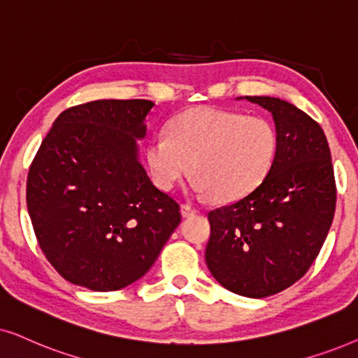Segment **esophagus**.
Here are the masks:
<instances>
[{
    "mask_svg": "<svg viewBox=\"0 0 358 358\" xmlns=\"http://www.w3.org/2000/svg\"><path fill=\"white\" fill-rule=\"evenodd\" d=\"M198 213L196 208H193L192 204H182V216L183 217H192Z\"/></svg>",
    "mask_w": 358,
    "mask_h": 358,
    "instance_id": "34e87169",
    "label": "esophagus"
}]
</instances>
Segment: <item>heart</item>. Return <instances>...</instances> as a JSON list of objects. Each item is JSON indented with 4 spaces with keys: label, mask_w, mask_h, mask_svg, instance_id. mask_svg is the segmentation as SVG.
Segmentation results:
<instances>
[{
    "label": "heart",
    "mask_w": 358,
    "mask_h": 358,
    "mask_svg": "<svg viewBox=\"0 0 358 358\" xmlns=\"http://www.w3.org/2000/svg\"><path fill=\"white\" fill-rule=\"evenodd\" d=\"M278 137L268 119L211 106L188 109L152 137L145 160L157 187L170 192L192 166L193 188L231 203L259 187L273 166Z\"/></svg>",
    "instance_id": "heart-1"
}]
</instances>
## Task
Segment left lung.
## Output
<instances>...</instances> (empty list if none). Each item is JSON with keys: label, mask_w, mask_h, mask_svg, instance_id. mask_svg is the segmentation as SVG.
I'll list each match as a JSON object with an SVG mask.
<instances>
[{"label": "left lung", "mask_w": 358, "mask_h": 358, "mask_svg": "<svg viewBox=\"0 0 358 358\" xmlns=\"http://www.w3.org/2000/svg\"><path fill=\"white\" fill-rule=\"evenodd\" d=\"M271 113L278 149L266 178L237 201L208 213L206 265L229 292L265 298L296 283L326 241L336 180L321 126L280 98L245 96Z\"/></svg>", "instance_id": "8db88e82"}]
</instances>
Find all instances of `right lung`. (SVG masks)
Wrapping results in <instances>:
<instances>
[{
    "instance_id": "add662e5",
    "label": "right lung",
    "mask_w": 358,
    "mask_h": 358,
    "mask_svg": "<svg viewBox=\"0 0 358 358\" xmlns=\"http://www.w3.org/2000/svg\"><path fill=\"white\" fill-rule=\"evenodd\" d=\"M149 99H98L65 109L27 175L41 250L66 282L114 292L144 276L182 221L180 204L139 162Z\"/></svg>"
}]
</instances>
